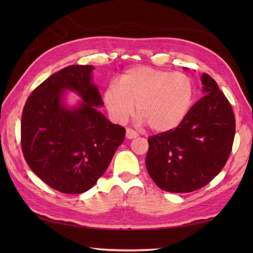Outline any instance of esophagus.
I'll list each match as a JSON object with an SVG mask.
<instances>
[{
	"instance_id": "1",
	"label": "esophagus",
	"mask_w": 253,
	"mask_h": 253,
	"mask_svg": "<svg viewBox=\"0 0 253 253\" xmlns=\"http://www.w3.org/2000/svg\"><path fill=\"white\" fill-rule=\"evenodd\" d=\"M126 137L128 139H133V138H137L138 137V132L135 131L131 128H127L126 129Z\"/></svg>"
}]
</instances>
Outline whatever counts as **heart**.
<instances>
[{"label": "heart", "instance_id": "b5f03b06", "mask_svg": "<svg viewBox=\"0 0 253 253\" xmlns=\"http://www.w3.org/2000/svg\"><path fill=\"white\" fill-rule=\"evenodd\" d=\"M192 84L182 73L149 66L131 67L118 83L105 90L104 102L111 117L125 123L137 107V115L155 132L174 129L192 103Z\"/></svg>", "mask_w": 253, "mask_h": 253}]
</instances>
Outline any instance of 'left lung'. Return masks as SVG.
<instances>
[{"instance_id": "obj_1", "label": "left lung", "mask_w": 253, "mask_h": 253, "mask_svg": "<svg viewBox=\"0 0 253 253\" xmlns=\"http://www.w3.org/2000/svg\"><path fill=\"white\" fill-rule=\"evenodd\" d=\"M204 95L174 129L148 138L146 166L161 189L191 192L208 185L226 164L235 138V115L215 80L203 73Z\"/></svg>"}]
</instances>
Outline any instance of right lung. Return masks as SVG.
Segmentation results:
<instances>
[{"label":"right lung","mask_w":253,"mask_h":253,"mask_svg":"<svg viewBox=\"0 0 253 253\" xmlns=\"http://www.w3.org/2000/svg\"><path fill=\"white\" fill-rule=\"evenodd\" d=\"M91 65H71L53 74L28 96L21 115L20 142L32 171L53 189L83 193L92 188L125 139L95 106H102L91 83ZM74 89L84 102L68 110L62 90Z\"/></svg>","instance_id":"1"}]
</instances>
